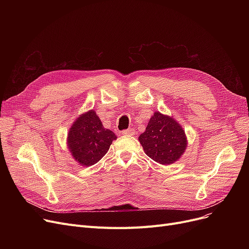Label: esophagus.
Here are the masks:
<instances>
[{"label": "esophagus", "instance_id": "obj_1", "mask_svg": "<svg viewBox=\"0 0 249 249\" xmlns=\"http://www.w3.org/2000/svg\"><path fill=\"white\" fill-rule=\"evenodd\" d=\"M123 135H133L134 133H135V131H134V129H132V128H129V129H126V130H123V131L121 132Z\"/></svg>", "mask_w": 249, "mask_h": 249}]
</instances>
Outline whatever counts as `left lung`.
<instances>
[{
    "label": "left lung",
    "mask_w": 249,
    "mask_h": 249,
    "mask_svg": "<svg viewBox=\"0 0 249 249\" xmlns=\"http://www.w3.org/2000/svg\"><path fill=\"white\" fill-rule=\"evenodd\" d=\"M143 150L151 160L163 165L172 164L184 154L188 140L184 129L173 117L155 112L139 137Z\"/></svg>",
    "instance_id": "8db88e82"
}]
</instances>
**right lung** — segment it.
<instances>
[{
	"label": "right lung",
	"mask_w": 249,
	"mask_h": 249,
	"mask_svg": "<svg viewBox=\"0 0 249 249\" xmlns=\"http://www.w3.org/2000/svg\"><path fill=\"white\" fill-rule=\"evenodd\" d=\"M117 136L106 129L94 110L74 120L68 135V147L74 160L81 165L97 163L107 153Z\"/></svg>",
	"instance_id": "right-lung-1"
}]
</instances>
